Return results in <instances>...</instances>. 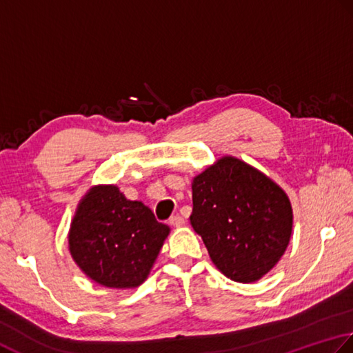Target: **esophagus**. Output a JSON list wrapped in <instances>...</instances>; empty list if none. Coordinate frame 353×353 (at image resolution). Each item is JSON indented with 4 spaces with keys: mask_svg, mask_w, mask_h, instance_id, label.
I'll return each mask as SVG.
<instances>
[{
    "mask_svg": "<svg viewBox=\"0 0 353 353\" xmlns=\"http://www.w3.org/2000/svg\"><path fill=\"white\" fill-rule=\"evenodd\" d=\"M169 224L174 227H181L184 224V218L179 216V214H174V216L169 218Z\"/></svg>",
    "mask_w": 353,
    "mask_h": 353,
    "instance_id": "esophagus-1",
    "label": "esophagus"
}]
</instances>
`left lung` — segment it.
I'll use <instances>...</instances> for the list:
<instances>
[{
  "mask_svg": "<svg viewBox=\"0 0 353 353\" xmlns=\"http://www.w3.org/2000/svg\"><path fill=\"white\" fill-rule=\"evenodd\" d=\"M190 224L216 268L251 283L283 256L292 232L286 193L262 172L224 157L193 178Z\"/></svg>",
  "mask_w": 353,
  "mask_h": 353,
  "instance_id": "left-lung-1",
  "label": "left lung"
}]
</instances>
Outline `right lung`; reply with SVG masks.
Wrapping results in <instances>:
<instances>
[{"label":"right lung","mask_w":353,"mask_h":353,"mask_svg":"<svg viewBox=\"0 0 353 353\" xmlns=\"http://www.w3.org/2000/svg\"><path fill=\"white\" fill-rule=\"evenodd\" d=\"M169 227L116 185L91 189L79 204L68 236L70 253L86 276L108 288L145 282Z\"/></svg>","instance_id":"right-lung-1"}]
</instances>
